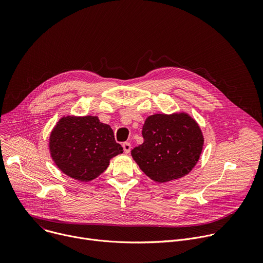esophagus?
<instances>
[{
  "label": "esophagus",
  "mask_w": 263,
  "mask_h": 263,
  "mask_svg": "<svg viewBox=\"0 0 263 263\" xmlns=\"http://www.w3.org/2000/svg\"><path fill=\"white\" fill-rule=\"evenodd\" d=\"M122 147H123V149H124V153H125V154H128V153L130 152L132 145H130V143L125 142V143H123V144H122Z\"/></svg>",
  "instance_id": "obj_1"
}]
</instances>
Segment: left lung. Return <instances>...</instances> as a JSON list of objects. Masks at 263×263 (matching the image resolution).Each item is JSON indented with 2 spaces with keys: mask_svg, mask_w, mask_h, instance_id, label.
<instances>
[{
  "mask_svg": "<svg viewBox=\"0 0 263 263\" xmlns=\"http://www.w3.org/2000/svg\"><path fill=\"white\" fill-rule=\"evenodd\" d=\"M142 135L144 142L132 151V157L158 183L187 176L198 162L203 146L199 125L184 111L147 117Z\"/></svg>",
  "mask_w": 263,
  "mask_h": 263,
  "instance_id": "left-lung-1",
  "label": "left lung"
}]
</instances>
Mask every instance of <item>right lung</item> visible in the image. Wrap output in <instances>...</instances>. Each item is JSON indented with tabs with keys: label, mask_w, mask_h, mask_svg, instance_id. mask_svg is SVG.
I'll return each mask as SVG.
<instances>
[{
	"label": "right lung",
	"mask_w": 263,
	"mask_h": 263,
	"mask_svg": "<svg viewBox=\"0 0 263 263\" xmlns=\"http://www.w3.org/2000/svg\"><path fill=\"white\" fill-rule=\"evenodd\" d=\"M49 149L60 170L80 182L99 177L109 160L123 153L110 126L97 116H64L51 132Z\"/></svg>",
	"instance_id": "obj_1"
}]
</instances>
